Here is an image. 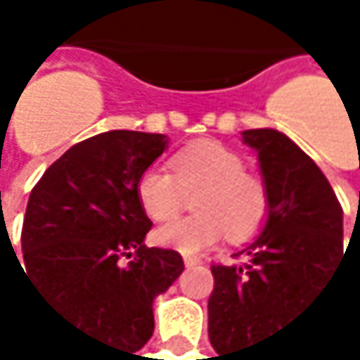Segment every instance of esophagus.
I'll return each instance as SVG.
<instances>
[{
  "mask_svg": "<svg viewBox=\"0 0 360 360\" xmlns=\"http://www.w3.org/2000/svg\"><path fill=\"white\" fill-rule=\"evenodd\" d=\"M184 264H186L188 268H192V266H200V264H202V259H198V257H190V255H186V257H184Z\"/></svg>",
  "mask_w": 360,
  "mask_h": 360,
  "instance_id": "obj_1",
  "label": "esophagus"
}]
</instances>
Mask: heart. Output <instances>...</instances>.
<instances>
[{
  "mask_svg": "<svg viewBox=\"0 0 360 360\" xmlns=\"http://www.w3.org/2000/svg\"><path fill=\"white\" fill-rule=\"evenodd\" d=\"M168 170L146 168L136 184L142 212L153 222L172 220L188 196L196 216L160 226L153 240L179 252H198L218 244L246 242L259 233L270 214V192L259 174L246 170L244 158L220 142L200 140L170 158Z\"/></svg>",
  "mask_w": 360,
  "mask_h": 360,
  "instance_id": "obj_1",
  "label": "heart"
}]
</instances>
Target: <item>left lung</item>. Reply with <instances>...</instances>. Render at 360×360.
<instances>
[{"label":"left lung","mask_w":360,"mask_h":360,"mask_svg":"<svg viewBox=\"0 0 360 360\" xmlns=\"http://www.w3.org/2000/svg\"><path fill=\"white\" fill-rule=\"evenodd\" d=\"M242 138L259 153L270 214L259 238L233 255L240 264L212 266L207 330L218 360H259L248 359L252 350L302 315L343 257V210L315 162L274 129Z\"/></svg>","instance_id":"obj_1"}]
</instances>
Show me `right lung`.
<instances>
[{
	"label": "right lung",
	"instance_id": "1",
	"mask_svg": "<svg viewBox=\"0 0 360 360\" xmlns=\"http://www.w3.org/2000/svg\"><path fill=\"white\" fill-rule=\"evenodd\" d=\"M166 142L125 129L77 142L38 179L23 218L21 270L38 296L125 354L150 339L153 298L184 272L176 250L144 244L153 224L136 196Z\"/></svg>",
	"mask_w": 360,
	"mask_h": 360
}]
</instances>
